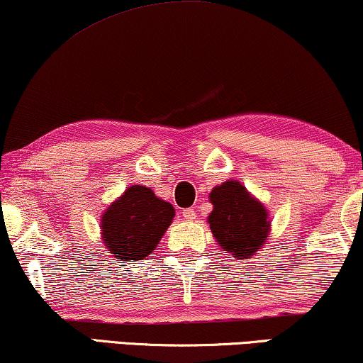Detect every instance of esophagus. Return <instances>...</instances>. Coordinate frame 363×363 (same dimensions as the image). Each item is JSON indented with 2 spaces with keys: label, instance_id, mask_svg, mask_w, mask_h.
<instances>
[{
  "label": "esophagus",
  "instance_id": "esophagus-1",
  "mask_svg": "<svg viewBox=\"0 0 363 363\" xmlns=\"http://www.w3.org/2000/svg\"><path fill=\"white\" fill-rule=\"evenodd\" d=\"M182 216H184V220H194L196 218V208H184Z\"/></svg>",
  "mask_w": 363,
  "mask_h": 363
}]
</instances>
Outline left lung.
I'll use <instances>...</instances> for the list:
<instances>
[{
    "mask_svg": "<svg viewBox=\"0 0 363 363\" xmlns=\"http://www.w3.org/2000/svg\"><path fill=\"white\" fill-rule=\"evenodd\" d=\"M210 200L213 210L208 216L210 230L218 245L245 259L261 250L269 233L267 210L247 194L240 182L228 181L216 186Z\"/></svg>",
    "mask_w": 363,
    "mask_h": 363,
    "instance_id": "8db88e82",
    "label": "left lung"
}]
</instances>
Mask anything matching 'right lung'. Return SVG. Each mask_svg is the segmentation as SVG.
Returning a JSON list of instances; mask_svg holds the SVG:
<instances>
[{
  "instance_id": "1",
  "label": "right lung",
  "mask_w": 363,
  "mask_h": 363,
  "mask_svg": "<svg viewBox=\"0 0 363 363\" xmlns=\"http://www.w3.org/2000/svg\"><path fill=\"white\" fill-rule=\"evenodd\" d=\"M174 208L143 186L128 187L102 216V240L116 257L143 261L171 225Z\"/></svg>"
}]
</instances>
